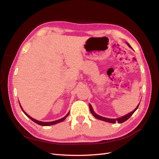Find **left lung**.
I'll list each match as a JSON object with an SVG mask.
<instances>
[{"instance_id": "left-lung-1", "label": "left lung", "mask_w": 159, "mask_h": 159, "mask_svg": "<svg viewBox=\"0 0 159 159\" xmlns=\"http://www.w3.org/2000/svg\"><path fill=\"white\" fill-rule=\"evenodd\" d=\"M127 45L130 47V48H131V46H130L128 43H127ZM139 104L137 105V107L134 109L132 112H131L130 113H129V114H127V115H125V116H123V117H120V118H117V119H109V118H106V117H102V116H99V115H98V114H96L95 112H94V111L93 110V108H92V107H91V105L89 104V109H90V111H91V114H92L93 116L95 117V118H97V119H99V120H102V121H106V122H109V123H115V122L116 121H117L119 123H123V122H125V121H127V120L131 116V115L134 113V111H135L137 109V108H138V107H139Z\"/></svg>"}]
</instances>
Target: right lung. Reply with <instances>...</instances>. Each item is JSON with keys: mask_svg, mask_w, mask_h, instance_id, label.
Listing matches in <instances>:
<instances>
[{"mask_svg": "<svg viewBox=\"0 0 159 159\" xmlns=\"http://www.w3.org/2000/svg\"><path fill=\"white\" fill-rule=\"evenodd\" d=\"M20 107H21V109H22V111L24 112V113H25L26 116L28 117H29L32 121H33L34 122V123H37V124H38V125H41V126H49V125H54V124H56V123H60V122H61V121H63L64 120H65L66 119V118L69 115V113H68V114H67L66 116L64 117H63V118H61V119H58V120H56V121H51V122H43V121H38V120H36V119H33L32 117H31L30 116H29V115H28L25 111L23 110V109L22 108V107H21V105H20Z\"/></svg>", "mask_w": 159, "mask_h": 159, "instance_id": "right-lung-1", "label": "right lung"}]
</instances>
